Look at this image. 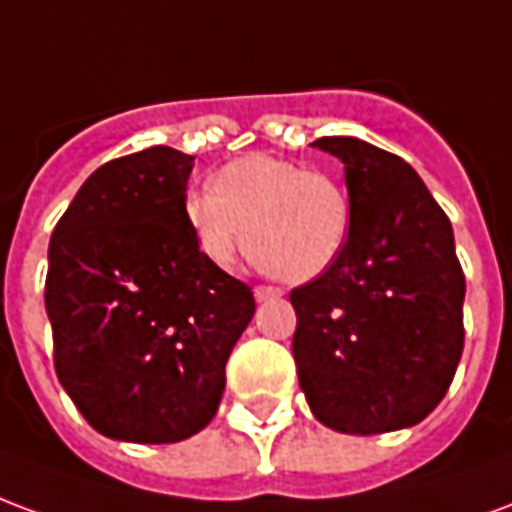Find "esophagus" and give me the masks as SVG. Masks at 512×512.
Instances as JSON below:
<instances>
[{"label":"esophagus","instance_id":"1","mask_svg":"<svg viewBox=\"0 0 512 512\" xmlns=\"http://www.w3.org/2000/svg\"><path fill=\"white\" fill-rule=\"evenodd\" d=\"M282 296V288H274V285H257L255 288V299L257 301H268Z\"/></svg>","mask_w":512,"mask_h":512}]
</instances>
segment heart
<instances>
[{"label":"heart","instance_id":"b5f03b06","mask_svg":"<svg viewBox=\"0 0 512 512\" xmlns=\"http://www.w3.org/2000/svg\"><path fill=\"white\" fill-rule=\"evenodd\" d=\"M183 216L213 266H233L249 227L257 266L299 282L332 268L351 230V202L337 180L266 153L224 164L213 189H191Z\"/></svg>","mask_w":512,"mask_h":512}]
</instances>
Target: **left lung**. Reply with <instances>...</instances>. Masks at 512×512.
<instances>
[{
	"mask_svg": "<svg viewBox=\"0 0 512 512\" xmlns=\"http://www.w3.org/2000/svg\"><path fill=\"white\" fill-rule=\"evenodd\" d=\"M312 145L345 164L351 230L332 268L290 293L299 384L326 428H411L447 395L463 354L452 224L395 153L354 136Z\"/></svg>",
	"mask_w": 512,
	"mask_h": 512,
	"instance_id": "obj_1",
	"label": "left lung"
}]
</instances>
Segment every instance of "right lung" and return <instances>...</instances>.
Returning <instances> with one entry per match:
<instances>
[{
  "label": "right lung",
  "mask_w": 512,
  "mask_h": 512,
  "mask_svg": "<svg viewBox=\"0 0 512 512\" xmlns=\"http://www.w3.org/2000/svg\"><path fill=\"white\" fill-rule=\"evenodd\" d=\"M194 156L147 147L106 161L54 227L46 312L57 378L109 439L200 433L255 315L252 288L208 263L183 200Z\"/></svg>",
  "instance_id": "1"
}]
</instances>
